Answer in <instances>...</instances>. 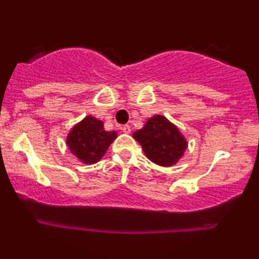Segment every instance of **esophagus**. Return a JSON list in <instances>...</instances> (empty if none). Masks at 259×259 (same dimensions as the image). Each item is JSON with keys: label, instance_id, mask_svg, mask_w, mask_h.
Here are the masks:
<instances>
[{"label": "esophagus", "instance_id": "esophagus-1", "mask_svg": "<svg viewBox=\"0 0 259 259\" xmlns=\"http://www.w3.org/2000/svg\"><path fill=\"white\" fill-rule=\"evenodd\" d=\"M121 130H122V132H123V133H126V134L131 133V126H130V125H125V126H122V127H121Z\"/></svg>", "mask_w": 259, "mask_h": 259}]
</instances>
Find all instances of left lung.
<instances>
[{
    "instance_id": "left-lung-1",
    "label": "left lung",
    "mask_w": 259,
    "mask_h": 259,
    "mask_svg": "<svg viewBox=\"0 0 259 259\" xmlns=\"http://www.w3.org/2000/svg\"><path fill=\"white\" fill-rule=\"evenodd\" d=\"M146 157L164 167L176 165L187 148V141L178 127L164 115L150 118L141 130L133 133Z\"/></svg>"
}]
</instances>
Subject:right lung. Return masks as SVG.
I'll return each instance as SVG.
<instances>
[{
  "mask_svg": "<svg viewBox=\"0 0 259 259\" xmlns=\"http://www.w3.org/2000/svg\"><path fill=\"white\" fill-rule=\"evenodd\" d=\"M116 136L115 131H105L101 120L87 115L70 128L66 144L81 162L92 165L104 157Z\"/></svg>",
  "mask_w": 259,
  "mask_h": 259,
  "instance_id": "right-lung-1",
  "label": "right lung"
}]
</instances>
